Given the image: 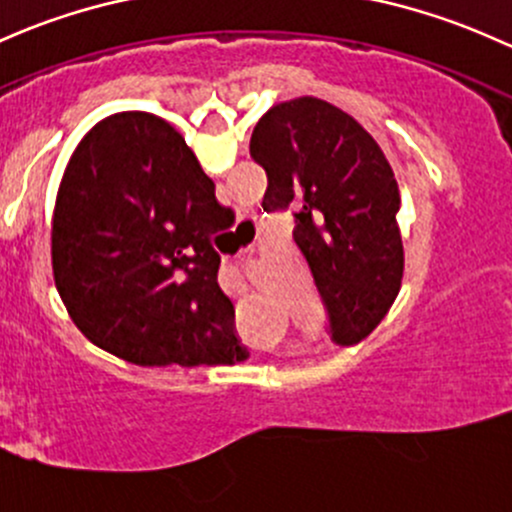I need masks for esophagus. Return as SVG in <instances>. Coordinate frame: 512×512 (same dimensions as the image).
Instances as JSON below:
<instances>
[{
    "label": "esophagus",
    "mask_w": 512,
    "mask_h": 512,
    "mask_svg": "<svg viewBox=\"0 0 512 512\" xmlns=\"http://www.w3.org/2000/svg\"><path fill=\"white\" fill-rule=\"evenodd\" d=\"M239 295H241V298H246V295H249V285H241Z\"/></svg>",
    "instance_id": "34e87169"
}]
</instances>
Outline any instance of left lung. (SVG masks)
Segmentation results:
<instances>
[{
    "mask_svg": "<svg viewBox=\"0 0 512 512\" xmlns=\"http://www.w3.org/2000/svg\"><path fill=\"white\" fill-rule=\"evenodd\" d=\"M251 156L268 175L263 210H298L295 244L327 302L332 339L359 344L403 283L400 190L386 153L351 114L295 97L258 119Z\"/></svg>",
    "mask_w": 512,
    "mask_h": 512,
    "instance_id": "1",
    "label": "left lung"
}]
</instances>
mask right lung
Returning <instances> with one entry per match:
<instances>
[{
    "label": "right lung",
    "instance_id": "obj_1",
    "mask_svg": "<svg viewBox=\"0 0 512 512\" xmlns=\"http://www.w3.org/2000/svg\"><path fill=\"white\" fill-rule=\"evenodd\" d=\"M227 207L166 119L119 112L82 136L60 180L51 258L75 327L136 366L249 356L210 246Z\"/></svg>",
    "mask_w": 512,
    "mask_h": 512
}]
</instances>
